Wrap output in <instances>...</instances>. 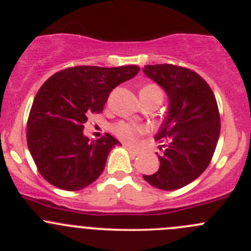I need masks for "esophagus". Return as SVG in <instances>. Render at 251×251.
<instances>
[{
  "instance_id": "1",
  "label": "esophagus",
  "mask_w": 251,
  "mask_h": 251,
  "mask_svg": "<svg viewBox=\"0 0 251 251\" xmlns=\"http://www.w3.org/2000/svg\"><path fill=\"white\" fill-rule=\"evenodd\" d=\"M125 148H126V151H127L128 153H130L132 156H136V155H138V154H140V151H137V149H133V148H131V147H128V146H125Z\"/></svg>"
}]
</instances>
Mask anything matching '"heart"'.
<instances>
[{
    "label": "heart",
    "instance_id": "1",
    "mask_svg": "<svg viewBox=\"0 0 251 251\" xmlns=\"http://www.w3.org/2000/svg\"><path fill=\"white\" fill-rule=\"evenodd\" d=\"M143 95H161L158 86L149 83V85L143 86L140 91V96ZM111 131L114 135L121 141L126 142L128 144H136L140 140V136L146 132V127L136 124L126 123V121H119L111 126Z\"/></svg>",
    "mask_w": 251,
    "mask_h": 251
}]
</instances>
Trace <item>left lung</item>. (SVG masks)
Returning a JSON list of instances; mask_svg holds the SVG:
<instances>
[{"instance_id": "left-lung-1", "label": "left lung", "mask_w": 251, "mask_h": 251, "mask_svg": "<svg viewBox=\"0 0 251 251\" xmlns=\"http://www.w3.org/2000/svg\"><path fill=\"white\" fill-rule=\"evenodd\" d=\"M143 73L169 97L168 115L155 135L163 143L160 166L143 178L155 188L175 191L198 178L209 166L221 127L219 107L210 86L193 70L155 64L146 65Z\"/></svg>"}]
</instances>
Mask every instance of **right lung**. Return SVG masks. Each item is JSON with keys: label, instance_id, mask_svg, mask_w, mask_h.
<instances>
[{"label": "right lung", "instance_id": "1", "mask_svg": "<svg viewBox=\"0 0 251 251\" xmlns=\"http://www.w3.org/2000/svg\"><path fill=\"white\" fill-rule=\"evenodd\" d=\"M140 68L72 67L52 75L36 93L26 125L30 154L41 176L64 191H80L103 173L108 154L120 144L105 133L90 141L83 124L100 113L116 86L137 75Z\"/></svg>", "mask_w": 251, "mask_h": 251}]
</instances>
